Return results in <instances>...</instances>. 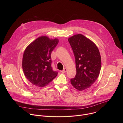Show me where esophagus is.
Returning <instances> with one entry per match:
<instances>
[{
  "label": "esophagus",
  "instance_id": "1",
  "mask_svg": "<svg viewBox=\"0 0 123 123\" xmlns=\"http://www.w3.org/2000/svg\"><path fill=\"white\" fill-rule=\"evenodd\" d=\"M67 72V69L66 68H64L63 69V71H61V73H66Z\"/></svg>",
  "mask_w": 123,
  "mask_h": 123
}]
</instances>
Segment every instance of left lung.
<instances>
[{"mask_svg": "<svg viewBox=\"0 0 123 123\" xmlns=\"http://www.w3.org/2000/svg\"><path fill=\"white\" fill-rule=\"evenodd\" d=\"M68 41L75 59L76 74L71 79L75 88L83 91L90 87L97 80L101 68V59L96 45L81 34L69 37Z\"/></svg>", "mask_w": 123, "mask_h": 123, "instance_id": "8db88e82", "label": "left lung"}]
</instances>
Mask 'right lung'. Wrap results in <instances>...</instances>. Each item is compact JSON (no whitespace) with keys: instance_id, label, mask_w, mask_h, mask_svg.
I'll use <instances>...</instances> for the list:
<instances>
[{"instance_id":"right-lung-1","label":"right lung","mask_w":123,"mask_h":123,"mask_svg":"<svg viewBox=\"0 0 123 123\" xmlns=\"http://www.w3.org/2000/svg\"><path fill=\"white\" fill-rule=\"evenodd\" d=\"M58 39L43 36L37 38L25 49L22 68L27 79L33 85L44 87L57 75L51 67L52 51L58 44Z\"/></svg>"}]
</instances>
